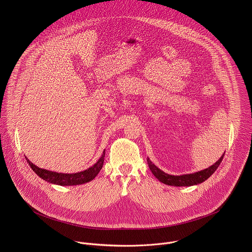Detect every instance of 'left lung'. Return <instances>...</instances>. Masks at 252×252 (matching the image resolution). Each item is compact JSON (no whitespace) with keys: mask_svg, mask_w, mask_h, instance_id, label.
Segmentation results:
<instances>
[{"mask_svg":"<svg viewBox=\"0 0 252 252\" xmlns=\"http://www.w3.org/2000/svg\"><path fill=\"white\" fill-rule=\"evenodd\" d=\"M224 154L211 166L205 169H202L200 171H196L189 174H182V175H171V174L165 173L164 171L159 169L155 163H153V161L149 158H148V164L150 169L154 173V175L160 183L167 186H172V187H191V186H196L205 182L209 176H211V174L218 169L220 162L222 161Z\"/></svg>","mask_w":252,"mask_h":252,"instance_id":"obj_1","label":"left lung"}]
</instances>
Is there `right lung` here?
<instances>
[{"label": "right lung", "instance_id": "1", "mask_svg": "<svg viewBox=\"0 0 252 252\" xmlns=\"http://www.w3.org/2000/svg\"><path fill=\"white\" fill-rule=\"evenodd\" d=\"M104 151L101 155V157L98 158V160L91 167L84 171L76 172V173H61V172H56V171H51L48 169H44L41 167H38L37 165H34L32 163L28 158H26L27 161L29 162L31 168L37 173L42 179L44 181L53 184V185H58V186H63V187H67V186H79L83 185L86 183H89L97 175V173L100 171L102 165H103V160H104Z\"/></svg>", "mask_w": 252, "mask_h": 252}]
</instances>
